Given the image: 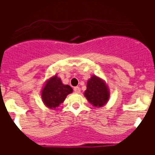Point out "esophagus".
<instances>
[{
  "mask_svg": "<svg viewBox=\"0 0 155 155\" xmlns=\"http://www.w3.org/2000/svg\"><path fill=\"white\" fill-rule=\"evenodd\" d=\"M74 92L76 93V94H79V93L81 92V88L79 87H75L74 88Z\"/></svg>",
  "mask_w": 155,
  "mask_h": 155,
  "instance_id": "esophagus-1",
  "label": "esophagus"
}]
</instances>
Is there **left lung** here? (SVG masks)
I'll use <instances>...</instances> for the list:
<instances>
[{"label": "left lung", "instance_id": "left-lung-1", "mask_svg": "<svg viewBox=\"0 0 155 155\" xmlns=\"http://www.w3.org/2000/svg\"><path fill=\"white\" fill-rule=\"evenodd\" d=\"M84 95L94 107L100 108L109 102L110 91L104 79L92 75L87 82V88Z\"/></svg>", "mask_w": 155, "mask_h": 155}]
</instances>
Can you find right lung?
<instances>
[{
  "label": "right lung",
  "instance_id": "add662e5",
  "mask_svg": "<svg viewBox=\"0 0 155 155\" xmlns=\"http://www.w3.org/2000/svg\"><path fill=\"white\" fill-rule=\"evenodd\" d=\"M73 92L68 84H64L57 74L50 77L45 81L41 90V98L46 107L55 109L64 102L66 97Z\"/></svg>",
  "mask_w": 155,
  "mask_h": 155
}]
</instances>
